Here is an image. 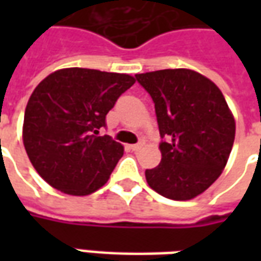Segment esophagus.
I'll return each instance as SVG.
<instances>
[{"mask_svg": "<svg viewBox=\"0 0 261 261\" xmlns=\"http://www.w3.org/2000/svg\"><path fill=\"white\" fill-rule=\"evenodd\" d=\"M142 147V142H138V144H133L130 145V149L131 151H138V149H141Z\"/></svg>", "mask_w": 261, "mask_h": 261, "instance_id": "esophagus-1", "label": "esophagus"}]
</instances>
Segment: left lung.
<instances>
[{"mask_svg":"<svg viewBox=\"0 0 261 261\" xmlns=\"http://www.w3.org/2000/svg\"><path fill=\"white\" fill-rule=\"evenodd\" d=\"M155 103L162 159L145 170L149 187L170 200H192L217 180L235 141V119L222 92L193 69L137 74Z\"/></svg>","mask_w":261,"mask_h":261,"instance_id":"1","label":"left lung"}]
</instances>
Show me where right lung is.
Here are the masks:
<instances>
[{"label":"right lung","instance_id":"right-lung-1","mask_svg":"<svg viewBox=\"0 0 261 261\" xmlns=\"http://www.w3.org/2000/svg\"><path fill=\"white\" fill-rule=\"evenodd\" d=\"M134 82L128 74L74 67L56 71L36 86L26 105L23 145L50 186L88 196L109 180L124 148L99 130Z\"/></svg>","mask_w":261,"mask_h":261}]
</instances>
